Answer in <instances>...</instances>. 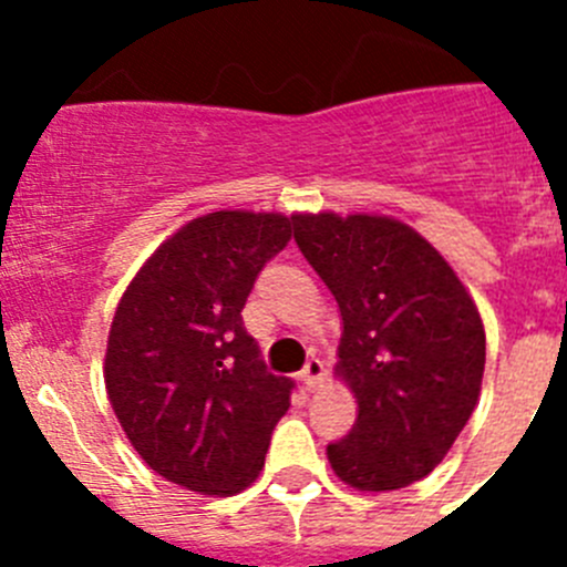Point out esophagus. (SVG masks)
Returning <instances> with one entry per match:
<instances>
[{
    "label": "esophagus",
    "instance_id": "esophagus-1",
    "mask_svg": "<svg viewBox=\"0 0 567 567\" xmlns=\"http://www.w3.org/2000/svg\"><path fill=\"white\" fill-rule=\"evenodd\" d=\"M300 380H303V385H307L309 392H315V389L320 385V380H323V363H320L318 358L307 360L303 372H300Z\"/></svg>",
    "mask_w": 567,
    "mask_h": 567
}]
</instances>
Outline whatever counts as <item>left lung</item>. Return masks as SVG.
Here are the masks:
<instances>
[{
	"mask_svg": "<svg viewBox=\"0 0 567 567\" xmlns=\"http://www.w3.org/2000/svg\"><path fill=\"white\" fill-rule=\"evenodd\" d=\"M295 240L343 320L334 378L358 400L332 471L383 494L432 474L480 400L485 329L452 264L409 224L372 213H298Z\"/></svg>",
	"mask_w": 567,
	"mask_h": 567,
	"instance_id": "obj_1",
	"label": "left lung"
}]
</instances>
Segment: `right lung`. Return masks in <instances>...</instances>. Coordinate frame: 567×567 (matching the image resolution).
I'll return each mask as SVG.
<instances>
[{
    "label": "right lung",
    "mask_w": 567,
    "mask_h": 567,
    "mask_svg": "<svg viewBox=\"0 0 567 567\" xmlns=\"http://www.w3.org/2000/svg\"><path fill=\"white\" fill-rule=\"evenodd\" d=\"M292 218L218 209L175 229L124 289L104 352L115 417L144 463L175 485L233 497L258 480L287 414L240 309Z\"/></svg>",
    "instance_id": "obj_1"
}]
</instances>
